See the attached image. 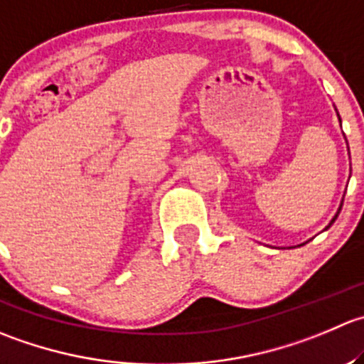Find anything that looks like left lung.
<instances>
[{"label": "left lung", "instance_id": "1", "mask_svg": "<svg viewBox=\"0 0 364 364\" xmlns=\"http://www.w3.org/2000/svg\"><path fill=\"white\" fill-rule=\"evenodd\" d=\"M336 114H338V110H336ZM338 119H340V114H338ZM340 122H341V119H340ZM345 140H347V139H345ZM347 146H348V144H347ZM341 206H343V200H341V203H340V206H338V211H336V213H334V217L331 218V222H329V224L326 225V229H329L331 225L334 224V220H336V218H338V215H340V211H341ZM301 245H302V243H301Z\"/></svg>", "mask_w": 364, "mask_h": 364}]
</instances>
